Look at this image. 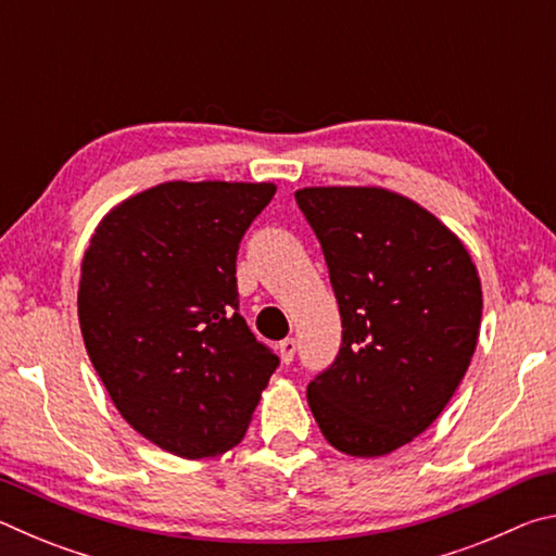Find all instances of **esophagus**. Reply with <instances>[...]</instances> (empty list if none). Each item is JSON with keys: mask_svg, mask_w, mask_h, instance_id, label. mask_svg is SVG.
Here are the masks:
<instances>
[{"mask_svg": "<svg viewBox=\"0 0 556 556\" xmlns=\"http://www.w3.org/2000/svg\"><path fill=\"white\" fill-rule=\"evenodd\" d=\"M294 353H296V338H285V341H279V357L281 363H291L294 361Z\"/></svg>", "mask_w": 556, "mask_h": 556, "instance_id": "1", "label": "esophagus"}]
</instances>
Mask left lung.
<instances>
[{"mask_svg":"<svg viewBox=\"0 0 556 556\" xmlns=\"http://www.w3.org/2000/svg\"><path fill=\"white\" fill-rule=\"evenodd\" d=\"M321 242L341 312L336 361L306 400L326 441L384 456L434 421L464 380L481 328V279L434 215L384 188L294 193Z\"/></svg>","mask_w":556,"mask_h":556,"instance_id":"left-lung-1","label":"left lung"}]
</instances>
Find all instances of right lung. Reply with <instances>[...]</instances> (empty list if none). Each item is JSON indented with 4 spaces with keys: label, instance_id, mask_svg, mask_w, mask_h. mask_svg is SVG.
<instances>
[{
    "label": "right lung",
    "instance_id": "add662e5",
    "mask_svg": "<svg viewBox=\"0 0 556 556\" xmlns=\"http://www.w3.org/2000/svg\"><path fill=\"white\" fill-rule=\"evenodd\" d=\"M275 184L168 181L110 211L83 257V341L131 429L184 458L240 444L279 357L238 314L242 235Z\"/></svg>",
    "mask_w": 556,
    "mask_h": 556
}]
</instances>
